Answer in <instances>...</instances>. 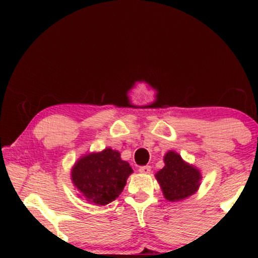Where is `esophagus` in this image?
Listing matches in <instances>:
<instances>
[{
    "instance_id": "1",
    "label": "esophagus",
    "mask_w": 258,
    "mask_h": 258,
    "mask_svg": "<svg viewBox=\"0 0 258 258\" xmlns=\"http://www.w3.org/2000/svg\"><path fill=\"white\" fill-rule=\"evenodd\" d=\"M138 171H139V172H141V173L147 174V173H150V171H152V167L148 166V165H147V166H141V167H139Z\"/></svg>"
}]
</instances>
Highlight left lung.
<instances>
[{
  "instance_id": "left-lung-1",
  "label": "left lung",
  "mask_w": 258,
  "mask_h": 258,
  "mask_svg": "<svg viewBox=\"0 0 258 258\" xmlns=\"http://www.w3.org/2000/svg\"><path fill=\"white\" fill-rule=\"evenodd\" d=\"M165 166L155 177L161 186L162 194L168 201H179L189 198L199 189L201 173L193 165H189L173 150L164 156Z\"/></svg>"
}]
</instances>
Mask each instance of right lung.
<instances>
[{"label":"right lung","instance_id":"right-lung-1","mask_svg":"<svg viewBox=\"0 0 258 258\" xmlns=\"http://www.w3.org/2000/svg\"><path fill=\"white\" fill-rule=\"evenodd\" d=\"M132 172L130 164L120 158L117 150L105 148L99 153L81 156L72 168V180L86 200L106 205L121 194Z\"/></svg>","mask_w":258,"mask_h":258}]
</instances>
